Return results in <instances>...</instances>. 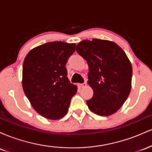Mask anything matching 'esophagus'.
<instances>
[{
  "mask_svg": "<svg viewBox=\"0 0 152 152\" xmlns=\"http://www.w3.org/2000/svg\"><path fill=\"white\" fill-rule=\"evenodd\" d=\"M78 86H79L80 88H84V87L86 86V83H78Z\"/></svg>",
  "mask_w": 152,
  "mask_h": 152,
  "instance_id": "34e87169",
  "label": "esophagus"
}]
</instances>
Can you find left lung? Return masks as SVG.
Masks as SVG:
<instances>
[{
	"label": "left lung",
	"mask_w": 152,
	"mask_h": 152,
	"mask_svg": "<svg viewBox=\"0 0 152 152\" xmlns=\"http://www.w3.org/2000/svg\"><path fill=\"white\" fill-rule=\"evenodd\" d=\"M76 51L88 65V84L94 91L86 102L99 116H109L121 107L132 88V66L121 47L108 40H83Z\"/></svg>",
	"instance_id": "8db88e82"
}]
</instances>
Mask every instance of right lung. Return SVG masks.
I'll return each instance as SVG.
<instances>
[{
	"mask_svg": "<svg viewBox=\"0 0 152 152\" xmlns=\"http://www.w3.org/2000/svg\"><path fill=\"white\" fill-rule=\"evenodd\" d=\"M76 46L62 41L46 43L31 49L24 59L23 89L36 112L48 119L65 116L77 91L66 68Z\"/></svg>",
	"mask_w": 152,
	"mask_h": 152,
	"instance_id": "right-lung-1",
	"label": "right lung"
}]
</instances>
